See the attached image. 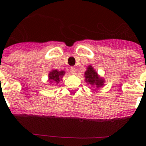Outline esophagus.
I'll return each instance as SVG.
<instances>
[{
  "mask_svg": "<svg viewBox=\"0 0 146 146\" xmlns=\"http://www.w3.org/2000/svg\"><path fill=\"white\" fill-rule=\"evenodd\" d=\"M70 72H71V73H72V74H76V69L74 68V66H72L70 68Z\"/></svg>",
  "mask_w": 146,
  "mask_h": 146,
  "instance_id": "34e87169",
  "label": "esophagus"
}]
</instances>
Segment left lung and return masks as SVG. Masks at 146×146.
I'll list each match as a JSON object with an SVG mask.
<instances>
[{"instance_id":"8db88e82","label":"left lung","mask_w":146,"mask_h":146,"mask_svg":"<svg viewBox=\"0 0 146 146\" xmlns=\"http://www.w3.org/2000/svg\"><path fill=\"white\" fill-rule=\"evenodd\" d=\"M85 77H86V82H88L89 84L92 86H96V87H101L104 84V80L102 78L99 77L98 74L95 72L92 66H88V69L85 72Z\"/></svg>"}]
</instances>
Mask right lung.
I'll list each match as a JSON object with an SVG mask.
<instances>
[{"mask_svg": "<svg viewBox=\"0 0 146 146\" xmlns=\"http://www.w3.org/2000/svg\"><path fill=\"white\" fill-rule=\"evenodd\" d=\"M64 74H65V72L64 71L58 72L56 69L55 70H52L49 74V80H50V82L58 83L60 80V78H62V77L64 75Z\"/></svg>", "mask_w": 146, "mask_h": 146, "instance_id": "obj_1", "label": "right lung"}]
</instances>
